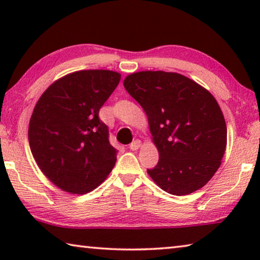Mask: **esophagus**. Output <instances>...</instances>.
Returning <instances> with one entry per match:
<instances>
[{"label":"esophagus","mask_w":260,"mask_h":260,"mask_svg":"<svg viewBox=\"0 0 260 260\" xmlns=\"http://www.w3.org/2000/svg\"><path fill=\"white\" fill-rule=\"evenodd\" d=\"M140 147H141V141L140 140H135V141H133V142L129 144L131 150H138Z\"/></svg>","instance_id":"34e87169"}]
</instances>
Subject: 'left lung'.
<instances>
[{
    "label": "left lung",
    "instance_id": "1",
    "mask_svg": "<svg viewBox=\"0 0 260 260\" xmlns=\"http://www.w3.org/2000/svg\"><path fill=\"white\" fill-rule=\"evenodd\" d=\"M125 89L148 117L158 164L148 174L162 190L188 195L204 187L221 165L227 127L213 95L175 72L141 71Z\"/></svg>",
    "mask_w": 260,
    "mask_h": 260
}]
</instances>
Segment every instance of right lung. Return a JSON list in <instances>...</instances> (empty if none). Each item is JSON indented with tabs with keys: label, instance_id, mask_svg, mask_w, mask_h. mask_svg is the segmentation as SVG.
<instances>
[{
	"label": "right lung",
	"instance_id": "right-lung-1",
	"mask_svg": "<svg viewBox=\"0 0 260 260\" xmlns=\"http://www.w3.org/2000/svg\"><path fill=\"white\" fill-rule=\"evenodd\" d=\"M109 70L67 74L47 88L28 126L32 155L42 173L61 190L89 192L111 172L117 150L99 112L120 81Z\"/></svg>",
	"mask_w": 260,
	"mask_h": 260
}]
</instances>
